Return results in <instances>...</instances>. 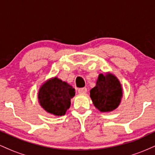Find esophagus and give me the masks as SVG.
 Masks as SVG:
<instances>
[{
	"label": "esophagus",
	"instance_id": "34e87169",
	"mask_svg": "<svg viewBox=\"0 0 155 155\" xmlns=\"http://www.w3.org/2000/svg\"><path fill=\"white\" fill-rule=\"evenodd\" d=\"M87 92V89L84 87V88H80L78 90V92L80 94L81 93H86V92Z\"/></svg>",
	"mask_w": 155,
	"mask_h": 155
}]
</instances>
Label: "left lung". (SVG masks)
Wrapping results in <instances>:
<instances>
[{
  "mask_svg": "<svg viewBox=\"0 0 155 155\" xmlns=\"http://www.w3.org/2000/svg\"><path fill=\"white\" fill-rule=\"evenodd\" d=\"M94 106L101 112L113 111L120 106L123 91L120 80L110 72L98 75L95 87L90 92Z\"/></svg>",
  "mask_w": 155,
  "mask_h": 155,
  "instance_id": "obj_1",
  "label": "left lung"
}]
</instances>
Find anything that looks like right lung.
Returning a JSON list of instances; mask_svg holds the SVG:
<instances>
[{
    "label": "right lung",
    "mask_w": 155,
    "mask_h": 155,
    "mask_svg": "<svg viewBox=\"0 0 155 155\" xmlns=\"http://www.w3.org/2000/svg\"><path fill=\"white\" fill-rule=\"evenodd\" d=\"M75 89L58 77H51L41 85L38 92L39 105L47 113L61 117L70 108Z\"/></svg>",
    "instance_id": "obj_1"
}]
</instances>
